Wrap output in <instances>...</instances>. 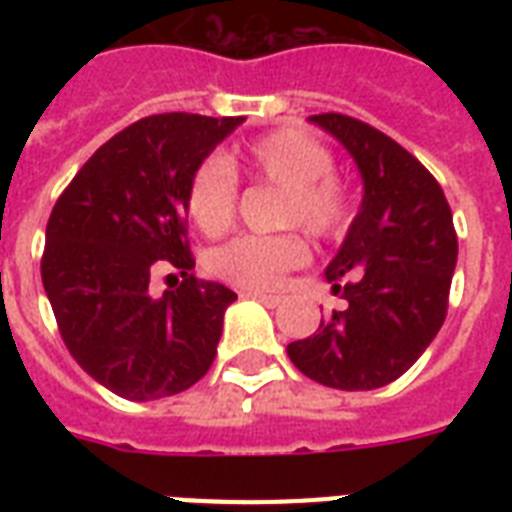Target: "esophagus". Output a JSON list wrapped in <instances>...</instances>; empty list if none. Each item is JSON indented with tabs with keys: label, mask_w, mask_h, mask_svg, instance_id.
<instances>
[{
	"label": "esophagus",
	"mask_w": 512,
	"mask_h": 512,
	"mask_svg": "<svg viewBox=\"0 0 512 512\" xmlns=\"http://www.w3.org/2000/svg\"><path fill=\"white\" fill-rule=\"evenodd\" d=\"M241 297H252V300H260L268 308H276L281 303V295H268V292H257V289H241Z\"/></svg>",
	"instance_id": "esophagus-1"
}]
</instances>
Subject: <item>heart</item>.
Masks as SVG:
<instances>
[{"label": "heart", "mask_w": 512, "mask_h": 512, "mask_svg": "<svg viewBox=\"0 0 512 512\" xmlns=\"http://www.w3.org/2000/svg\"><path fill=\"white\" fill-rule=\"evenodd\" d=\"M247 175L279 191L271 223L276 228H300L313 241L345 236L356 215L348 180L335 172L332 148L316 135L297 127H281L233 151L223 162H204L193 172L185 209L196 228L220 236L233 225L239 204V180ZM308 260L305 241L292 231L271 236H241L212 257L220 279L241 289H273L289 271Z\"/></svg>", "instance_id": "b5f03b06"}]
</instances>
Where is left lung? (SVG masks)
<instances>
[{
    "mask_svg": "<svg viewBox=\"0 0 512 512\" xmlns=\"http://www.w3.org/2000/svg\"><path fill=\"white\" fill-rule=\"evenodd\" d=\"M311 122L356 159L364 199L327 268L348 300L305 340L289 342L292 364L337 390H374L398 380L425 353L446 319L457 265V231L441 185L417 156L385 132L345 114Z\"/></svg>",
    "mask_w": 512,
    "mask_h": 512,
    "instance_id": "1",
    "label": "left lung"
}]
</instances>
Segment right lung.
Returning a JSON list of instances; mask_svg holds the SVG:
<instances>
[{"mask_svg":"<svg viewBox=\"0 0 512 512\" xmlns=\"http://www.w3.org/2000/svg\"><path fill=\"white\" fill-rule=\"evenodd\" d=\"M241 122L183 111L146 116L103 143L52 207L44 292L68 353L116 396H175L215 361L236 295L193 276L185 193ZM172 267L184 281L156 296L155 276Z\"/></svg>","mask_w":512,"mask_h":512,"instance_id":"1","label":"right lung"}]
</instances>
